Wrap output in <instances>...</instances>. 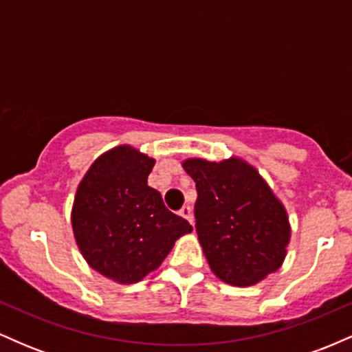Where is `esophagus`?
Wrapping results in <instances>:
<instances>
[{
	"label": "esophagus",
	"mask_w": 352,
	"mask_h": 352,
	"mask_svg": "<svg viewBox=\"0 0 352 352\" xmlns=\"http://www.w3.org/2000/svg\"><path fill=\"white\" fill-rule=\"evenodd\" d=\"M180 217H184L190 225H193V213H192V208H190V207L182 208L180 210Z\"/></svg>",
	"instance_id": "esophagus-1"
}]
</instances>
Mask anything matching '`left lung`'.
<instances>
[{"label": "left lung", "instance_id": "1", "mask_svg": "<svg viewBox=\"0 0 352 352\" xmlns=\"http://www.w3.org/2000/svg\"><path fill=\"white\" fill-rule=\"evenodd\" d=\"M197 187L195 228L212 272L233 286H252L280 268L289 243L288 213L256 168L232 157L188 159Z\"/></svg>", "mask_w": 352, "mask_h": 352}]
</instances>
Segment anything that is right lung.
Instances as JSON below:
<instances>
[{"mask_svg":"<svg viewBox=\"0 0 352 352\" xmlns=\"http://www.w3.org/2000/svg\"><path fill=\"white\" fill-rule=\"evenodd\" d=\"M155 160L131 145L99 157L80 180L72 205L76 243L96 272L131 285L160 266L192 225L148 187Z\"/></svg>","mask_w":352,"mask_h":352,"instance_id":"obj_1","label":"right lung"}]
</instances>
